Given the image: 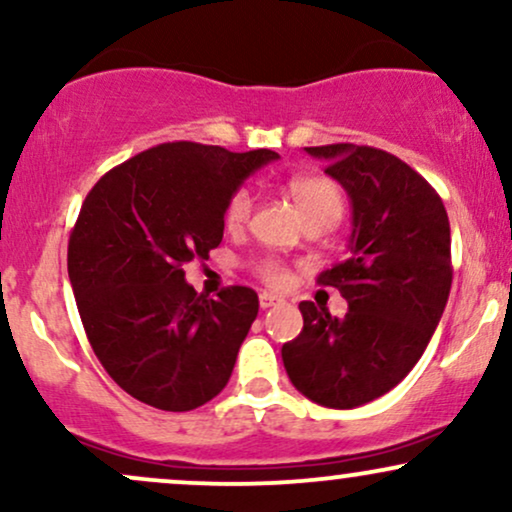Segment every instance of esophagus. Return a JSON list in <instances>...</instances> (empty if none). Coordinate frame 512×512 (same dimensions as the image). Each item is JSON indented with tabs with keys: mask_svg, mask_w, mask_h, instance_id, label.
Instances as JSON below:
<instances>
[{
	"mask_svg": "<svg viewBox=\"0 0 512 512\" xmlns=\"http://www.w3.org/2000/svg\"><path fill=\"white\" fill-rule=\"evenodd\" d=\"M276 303H281L279 296H274V293H269V291L260 293V308H262V310L272 308V305H276Z\"/></svg>",
	"mask_w": 512,
	"mask_h": 512,
	"instance_id": "obj_1",
	"label": "esophagus"
}]
</instances>
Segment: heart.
I'll return each instance as SVG.
<instances>
[{"instance_id":"b5f03b06","label":"heart","mask_w":512,"mask_h":512,"mask_svg":"<svg viewBox=\"0 0 512 512\" xmlns=\"http://www.w3.org/2000/svg\"><path fill=\"white\" fill-rule=\"evenodd\" d=\"M286 192L296 204L298 214L303 216L305 223L327 221L337 223L344 211V190L337 180L325 178V175H296L286 182ZM252 214V197L248 190L233 192L231 199L223 209V223L228 231H243L245 223L250 221ZM257 274L267 284L281 286L286 281L284 264L276 260H262L257 264Z\"/></svg>"}]
</instances>
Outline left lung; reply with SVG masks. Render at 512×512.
Segmentation results:
<instances>
[{
  "label": "left lung",
  "mask_w": 512,
  "mask_h": 512,
  "mask_svg": "<svg viewBox=\"0 0 512 512\" xmlns=\"http://www.w3.org/2000/svg\"><path fill=\"white\" fill-rule=\"evenodd\" d=\"M351 199L346 260L320 274L346 315L303 301V330L281 346L289 380L330 409H354L407 378L450 296V221L428 182L383 149L305 146Z\"/></svg>",
  "instance_id": "left-lung-1"
}]
</instances>
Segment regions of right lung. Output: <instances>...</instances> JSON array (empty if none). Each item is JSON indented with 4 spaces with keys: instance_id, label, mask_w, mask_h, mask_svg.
<instances>
[{
    "instance_id": "add662e5",
    "label": "right lung",
    "mask_w": 512,
    "mask_h": 512,
    "mask_svg": "<svg viewBox=\"0 0 512 512\" xmlns=\"http://www.w3.org/2000/svg\"><path fill=\"white\" fill-rule=\"evenodd\" d=\"M276 158L161 144L108 170L86 195L69 236V281L93 354L127 395L190 411L226 387L260 301L248 286L202 296L182 267L209 260L226 202Z\"/></svg>"
}]
</instances>
